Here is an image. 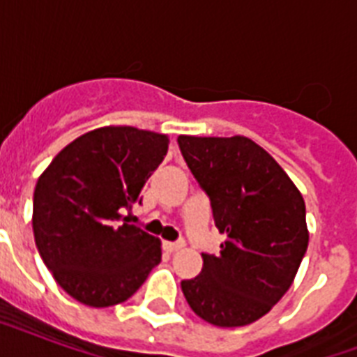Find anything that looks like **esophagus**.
I'll list each match as a JSON object with an SVG mask.
<instances>
[{
    "mask_svg": "<svg viewBox=\"0 0 357 357\" xmlns=\"http://www.w3.org/2000/svg\"><path fill=\"white\" fill-rule=\"evenodd\" d=\"M183 246L185 243H168V241L162 243V248H165V252H168V254H174V252H178V250H181Z\"/></svg>",
    "mask_w": 357,
    "mask_h": 357,
    "instance_id": "esophagus-1",
    "label": "esophagus"
}]
</instances>
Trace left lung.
<instances>
[{
	"label": "left lung",
	"instance_id": "left-lung-1",
	"mask_svg": "<svg viewBox=\"0 0 357 357\" xmlns=\"http://www.w3.org/2000/svg\"><path fill=\"white\" fill-rule=\"evenodd\" d=\"M179 150L206 190L215 226L226 235L217 255L181 282L190 310L209 324H252L293 285L310 231L304 198L276 159L243 135H179Z\"/></svg>",
	"mask_w": 357,
	"mask_h": 357
}]
</instances>
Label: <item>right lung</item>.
Here are the masks:
<instances>
[{
  "label": "right lung",
  "instance_id": "obj_1",
  "mask_svg": "<svg viewBox=\"0 0 357 357\" xmlns=\"http://www.w3.org/2000/svg\"><path fill=\"white\" fill-rule=\"evenodd\" d=\"M168 135L105 126L72 140L40 174L33 234L55 282L91 307L126 302L161 263V241L128 224Z\"/></svg>",
  "mask_w": 357,
  "mask_h": 357
}]
</instances>
